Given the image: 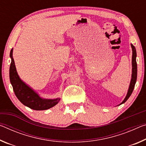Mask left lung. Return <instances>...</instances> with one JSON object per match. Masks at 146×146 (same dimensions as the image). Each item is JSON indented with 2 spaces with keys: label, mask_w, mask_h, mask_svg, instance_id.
Wrapping results in <instances>:
<instances>
[{
  "label": "left lung",
  "mask_w": 146,
  "mask_h": 146,
  "mask_svg": "<svg viewBox=\"0 0 146 146\" xmlns=\"http://www.w3.org/2000/svg\"><path fill=\"white\" fill-rule=\"evenodd\" d=\"M131 47H132V50H133V56H132L131 80L130 85H129V88L128 92H127L125 98L124 100L119 104V105L124 103L125 102H126V101L129 98V97L131 96V94L133 93L134 88H135V86L136 82V78H137V64H136V48L135 47V46H134L133 44H131Z\"/></svg>",
  "instance_id": "8db88e82"
}]
</instances>
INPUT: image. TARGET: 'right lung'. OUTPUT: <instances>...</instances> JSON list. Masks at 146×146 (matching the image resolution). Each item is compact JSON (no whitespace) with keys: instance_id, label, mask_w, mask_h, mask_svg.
Here are the masks:
<instances>
[{"instance_id":"obj_1","label":"right lung","mask_w":146,"mask_h":146,"mask_svg":"<svg viewBox=\"0 0 146 146\" xmlns=\"http://www.w3.org/2000/svg\"><path fill=\"white\" fill-rule=\"evenodd\" d=\"M12 54L13 48H11L10 54L11 59L10 67V80L15 96L21 102L35 110H47L58 104L60 99V98L54 99L41 98L33 89L21 79L16 70Z\"/></svg>"}]
</instances>
